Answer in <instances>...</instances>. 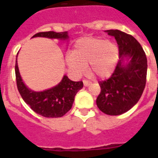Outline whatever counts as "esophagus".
<instances>
[{"label":"esophagus","mask_w":158,"mask_h":158,"mask_svg":"<svg viewBox=\"0 0 158 158\" xmlns=\"http://www.w3.org/2000/svg\"><path fill=\"white\" fill-rule=\"evenodd\" d=\"M83 83H84V85L85 86H89L90 85H92V82L89 81H87V80H84Z\"/></svg>","instance_id":"1"}]
</instances>
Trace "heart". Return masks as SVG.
I'll list each match as a JSON object with an SVG mask.
<instances>
[{
	"label": "heart",
	"instance_id": "heart-1",
	"mask_svg": "<svg viewBox=\"0 0 158 158\" xmlns=\"http://www.w3.org/2000/svg\"><path fill=\"white\" fill-rule=\"evenodd\" d=\"M118 60V48L115 43L87 37L77 41L72 55L65 58V62L76 75H81L89 65L90 73L100 78H106L112 74Z\"/></svg>",
	"mask_w": 158,
	"mask_h": 158
}]
</instances>
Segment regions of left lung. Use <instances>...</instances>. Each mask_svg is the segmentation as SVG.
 I'll return each instance as SVG.
<instances>
[{"label": "left lung", "mask_w": 158, "mask_h": 158, "mask_svg": "<svg viewBox=\"0 0 158 158\" xmlns=\"http://www.w3.org/2000/svg\"><path fill=\"white\" fill-rule=\"evenodd\" d=\"M114 36L119 58L107 80L99 82L101 91L96 104L102 112L118 115L129 111L140 99L146 86L147 58L140 43L131 35L119 30L105 31ZM128 59L127 64L124 60Z\"/></svg>", "instance_id": "1"}]
</instances>
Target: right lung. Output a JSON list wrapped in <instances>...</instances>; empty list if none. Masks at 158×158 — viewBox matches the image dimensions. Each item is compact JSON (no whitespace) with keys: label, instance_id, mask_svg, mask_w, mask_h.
Returning a JSON list of instances; mask_svg holds the SVG:
<instances>
[{"label":"right lung","instance_id":"right-lung-1","mask_svg":"<svg viewBox=\"0 0 158 158\" xmlns=\"http://www.w3.org/2000/svg\"><path fill=\"white\" fill-rule=\"evenodd\" d=\"M34 37H45L62 40L69 39L67 31L39 32L32 36V38ZM15 72L18 91L23 100L35 112L47 118L63 116L71 109L77 93L83 88V82L73 81L65 75L56 86L43 92H35L28 89L23 82L19 72L17 58Z\"/></svg>","mask_w":158,"mask_h":158}]
</instances>
